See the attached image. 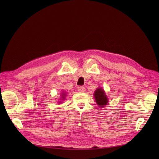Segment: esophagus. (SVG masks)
<instances>
[{
    "label": "esophagus",
    "instance_id": "esophagus-1",
    "mask_svg": "<svg viewBox=\"0 0 159 159\" xmlns=\"http://www.w3.org/2000/svg\"><path fill=\"white\" fill-rule=\"evenodd\" d=\"M78 90L80 91V92H84L85 91V88L84 87V86H79L78 88Z\"/></svg>",
    "mask_w": 159,
    "mask_h": 159
}]
</instances>
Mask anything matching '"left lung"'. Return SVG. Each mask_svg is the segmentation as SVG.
<instances>
[{
  "label": "left lung",
  "mask_w": 159,
  "mask_h": 159,
  "mask_svg": "<svg viewBox=\"0 0 159 159\" xmlns=\"http://www.w3.org/2000/svg\"><path fill=\"white\" fill-rule=\"evenodd\" d=\"M93 95L95 102L99 107L102 108L107 105L109 102L108 98L102 88H99L96 89Z\"/></svg>",
  "instance_id": "1"
}]
</instances>
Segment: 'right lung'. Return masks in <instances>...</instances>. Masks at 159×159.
<instances>
[{"label":"right lung","instance_id":"add662e5","mask_svg":"<svg viewBox=\"0 0 159 159\" xmlns=\"http://www.w3.org/2000/svg\"><path fill=\"white\" fill-rule=\"evenodd\" d=\"M61 93V100H64L65 98H66V93L64 92V91H63V92ZM61 102H59L58 103H61Z\"/></svg>","mask_w":159,"mask_h":159}]
</instances>
